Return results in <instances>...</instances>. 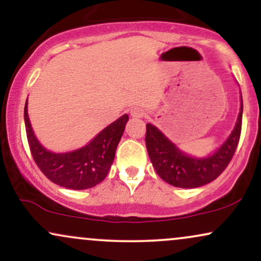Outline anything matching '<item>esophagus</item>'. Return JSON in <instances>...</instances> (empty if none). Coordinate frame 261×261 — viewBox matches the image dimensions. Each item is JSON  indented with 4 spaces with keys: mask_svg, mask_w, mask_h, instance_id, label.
Returning a JSON list of instances; mask_svg holds the SVG:
<instances>
[{
    "mask_svg": "<svg viewBox=\"0 0 261 261\" xmlns=\"http://www.w3.org/2000/svg\"><path fill=\"white\" fill-rule=\"evenodd\" d=\"M143 115H145V112L141 108H134V109H131V116L133 118H142Z\"/></svg>",
    "mask_w": 261,
    "mask_h": 261,
    "instance_id": "34e87169",
    "label": "esophagus"
}]
</instances>
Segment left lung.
I'll return each mask as SVG.
<instances>
[{"instance_id": "left-lung-1", "label": "left lung", "mask_w": 261, "mask_h": 261, "mask_svg": "<svg viewBox=\"0 0 261 261\" xmlns=\"http://www.w3.org/2000/svg\"><path fill=\"white\" fill-rule=\"evenodd\" d=\"M234 130L226 142L206 158H194L181 152L152 124L146 125V147L157 174L176 188H197L217 178L232 160L242 131L243 99Z\"/></svg>"}]
</instances>
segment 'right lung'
<instances>
[{
  "label": "right lung",
  "instance_id": "obj_1",
  "mask_svg": "<svg viewBox=\"0 0 261 261\" xmlns=\"http://www.w3.org/2000/svg\"><path fill=\"white\" fill-rule=\"evenodd\" d=\"M27 104L24 121L29 148L33 160L49 180L60 187L83 190L95 187L106 179L128 120L127 114L101 130L85 147L67 153H54L43 147L35 137Z\"/></svg>",
  "mask_w": 261,
  "mask_h": 261
}]
</instances>
